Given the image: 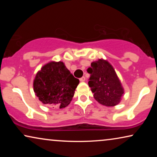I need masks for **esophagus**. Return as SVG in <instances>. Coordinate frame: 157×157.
<instances>
[{"mask_svg": "<svg viewBox=\"0 0 157 157\" xmlns=\"http://www.w3.org/2000/svg\"><path fill=\"white\" fill-rule=\"evenodd\" d=\"M79 80H80V81H81V82H83V81H85L86 78L84 76H83V77H81V78L79 79Z\"/></svg>", "mask_w": 157, "mask_h": 157, "instance_id": "34e87169", "label": "esophagus"}]
</instances>
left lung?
I'll return each mask as SVG.
<instances>
[{
	"label": "left lung",
	"instance_id": "obj_1",
	"mask_svg": "<svg viewBox=\"0 0 157 157\" xmlns=\"http://www.w3.org/2000/svg\"><path fill=\"white\" fill-rule=\"evenodd\" d=\"M90 74L89 86L94 97L106 106L119 104L124 94V89L113 66L104 59L92 62L87 69Z\"/></svg>",
	"mask_w": 157,
	"mask_h": 157
}]
</instances>
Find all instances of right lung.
<instances>
[{"label":"right lung","instance_id":"right-lung-1","mask_svg":"<svg viewBox=\"0 0 157 157\" xmlns=\"http://www.w3.org/2000/svg\"><path fill=\"white\" fill-rule=\"evenodd\" d=\"M78 83L63 62L51 61L36 74L33 91L44 104L63 109L71 101Z\"/></svg>","mask_w":157,"mask_h":157}]
</instances>
